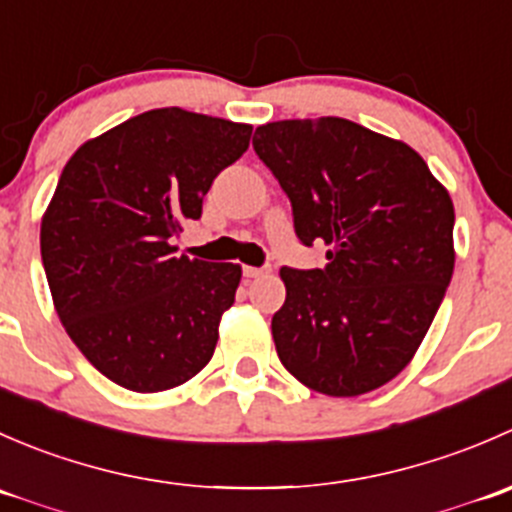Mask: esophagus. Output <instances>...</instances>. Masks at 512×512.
Here are the masks:
<instances>
[{
	"instance_id": "34e87169",
	"label": "esophagus",
	"mask_w": 512,
	"mask_h": 512,
	"mask_svg": "<svg viewBox=\"0 0 512 512\" xmlns=\"http://www.w3.org/2000/svg\"><path fill=\"white\" fill-rule=\"evenodd\" d=\"M267 272H270V267H252V265H245L242 267V275L245 277H260V275H267Z\"/></svg>"
}]
</instances>
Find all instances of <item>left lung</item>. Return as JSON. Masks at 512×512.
Here are the masks:
<instances>
[{
  "label": "left lung",
  "instance_id": "8db88e82",
  "mask_svg": "<svg viewBox=\"0 0 512 512\" xmlns=\"http://www.w3.org/2000/svg\"><path fill=\"white\" fill-rule=\"evenodd\" d=\"M252 146L302 245L329 247L322 270H280L277 356L319 394L379 389L414 359L451 282V195L414 148L347 118L267 123Z\"/></svg>",
  "mask_w": 512,
  "mask_h": 512
}]
</instances>
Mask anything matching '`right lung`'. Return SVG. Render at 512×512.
Wrapping results in <instances>:
<instances>
[{"instance_id":"1","label":"right lung","mask_w":512,"mask_h":512,"mask_svg":"<svg viewBox=\"0 0 512 512\" xmlns=\"http://www.w3.org/2000/svg\"><path fill=\"white\" fill-rule=\"evenodd\" d=\"M252 126L156 108L86 141L61 170L41 262L71 342L106 379L156 394L193 379L218 344L242 270L175 255Z\"/></svg>"}]
</instances>
